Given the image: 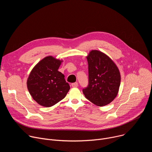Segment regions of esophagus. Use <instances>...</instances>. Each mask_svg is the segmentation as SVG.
I'll return each mask as SVG.
<instances>
[{
  "mask_svg": "<svg viewBox=\"0 0 152 152\" xmlns=\"http://www.w3.org/2000/svg\"><path fill=\"white\" fill-rule=\"evenodd\" d=\"M72 87H73V88H76V87H77V86H78V83L77 82L73 83H72Z\"/></svg>",
  "mask_w": 152,
  "mask_h": 152,
  "instance_id": "esophagus-1",
  "label": "esophagus"
}]
</instances>
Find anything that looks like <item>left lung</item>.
<instances>
[{"mask_svg":"<svg viewBox=\"0 0 152 152\" xmlns=\"http://www.w3.org/2000/svg\"><path fill=\"white\" fill-rule=\"evenodd\" d=\"M86 58L88 64L89 83L83 89V93L98 106L107 105L118 94L121 82L119 69L109 56L100 50H91Z\"/></svg>","mask_w":152,"mask_h":152,"instance_id":"1","label":"left lung"}]
</instances>
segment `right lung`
Returning a JSON list of instances; mask_svg holds the SVG:
<instances>
[{
  "label": "right lung",
  "mask_w": 152,
  "mask_h": 152,
  "mask_svg": "<svg viewBox=\"0 0 152 152\" xmlns=\"http://www.w3.org/2000/svg\"><path fill=\"white\" fill-rule=\"evenodd\" d=\"M63 60L48 56L39 61L27 80L28 90L39 105L50 107L66 96L70 87L58 70Z\"/></svg>",
  "instance_id": "obj_1"
}]
</instances>
